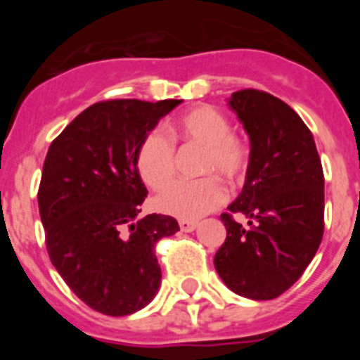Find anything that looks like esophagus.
<instances>
[{"mask_svg": "<svg viewBox=\"0 0 360 360\" xmlns=\"http://www.w3.org/2000/svg\"><path fill=\"white\" fill-rule=\"evenodd\" d=\"M178 225H180V231L182 232H193L198 227V224H196V221H191V219H180Z\"/></svg>", "mask_w": 360, "mask_h": 360, "instance_id": "esophagus-1", "label": "esophagus"}]
</instances>
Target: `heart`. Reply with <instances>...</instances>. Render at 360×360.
I'll use <instances>...</instances> for the list:
<instances>
[{"instance_id":"b5f03b06","label":"heart","mask_w":360,"mask_h":360,"mask_svg":"<svg viewBox=\"0 0 360 360\" xmlns=\"http://www.w3.org/2000/svg\"><path fill=\"white\" fill-rule=\"evenodd\" d=\"M171 135L184 144L202 146L200 173L224 176L236 182L249 164L247 146L231 133L227 117L211 106H198L171 124ZM136 171L142 182L155 191L171 184L176 169L174 144L158 129L144 135L135 155ZM225 187L218 178L205 176L191 182H176L157 196L155 207L180 219H198L225 202Z\"/></svg>"}]
</instances>
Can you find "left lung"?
Wrapping results in <instances>:
<instances>
[{
    "label": "left lung",
    "mask_w": 360,
    "mask_h": 360,
    "mask_svg": "<svg viewBox=\"0 0 360 360\" xmlns=\"http://www.w3.org/2000/svg\"><path fill=\"white\" fill-rule=\"evenodd\" d=\"M250 141L240 196L219 216L227 229L214 256L234 294L266 301L303 276L323 240L324 174L311 131L281 98L259 90L229 98ZM250 219L241 226L231 218Z\"/></svg>",
    "instance_id": "obj_1"
}]
</instances>
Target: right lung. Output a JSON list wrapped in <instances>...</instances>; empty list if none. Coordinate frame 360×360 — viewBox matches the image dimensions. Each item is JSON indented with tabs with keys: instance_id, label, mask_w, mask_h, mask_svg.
<instances>
[{
	"instance_id": "1",
	"label": "right lung",
	"mask_w": 360,
	"mask_h": 360,
	"mask_svg": "<svg viewBox=\"0 0 360 360\" xmlns=\"http://www.w3.org/2000/svg\"><path fill=\"white\" fill-rule=\"evenodd\" d=\"M180 103L91 104L46 153L37 193L46 250L70 290L95 311L135 314L160 287L155 245L180 227L165 214L139 218L148 189L135 155L146 133Z\"/></svg>"
}]
</instances>
